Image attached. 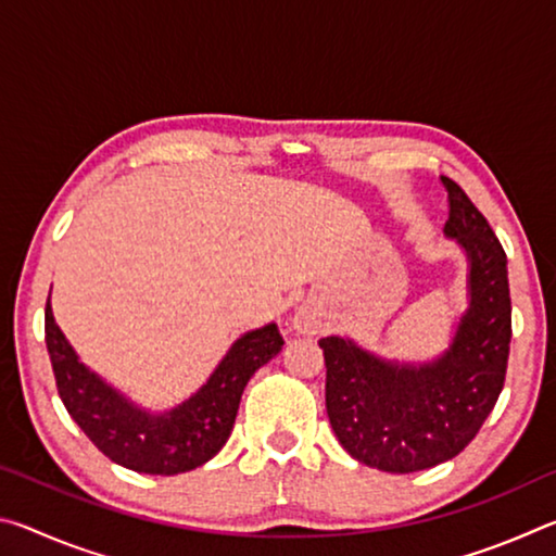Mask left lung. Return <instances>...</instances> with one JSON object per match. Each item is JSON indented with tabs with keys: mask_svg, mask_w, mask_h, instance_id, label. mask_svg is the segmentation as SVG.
I'll return each mask as SVG.
<instances>
[{
	"mask_svg": "<svg viewBox=\"0 0 556 556\" xmlns=\"http://www.w3.org/2000/svg\"><path fill=\"white\" fill-rule=\"evenodd\" d=\"M448 193L446 235L470 260V308L444 357L409 368L368 355L331 336L326 412L341 446L365 466L414 473L458 456L481 431L505 384L513 338L507 257L491 223L464 188L441 176Z\"/></svg>",
	"mask_w": 556,
	"mask_h": 556,
	"instance_id": "1",
	"label": "left lung"
}]
</instances>
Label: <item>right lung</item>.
Returning a JSON list of instances; mask_svg holds the SVG:
<instances>
[{
  "instance_id": "right-lung-1",
  "label": "right lung",
  "mask_w": 556,
  "mask_h": 556,
  "mask_svg": "<svg viewBox=\"0 0 556 556\" xmlns=\"http://www.w3.org/2000/svg\"><path fill=\"white\" fill-rule=\"evenodd\" d=\"M281 345L285 338L275 324L244 333L191 400L149 417L78 363L46 301V348L65 409L102 454L137 473H186L218 454L232 431L244 384Z\"/></svg>"
}]
</instances>
